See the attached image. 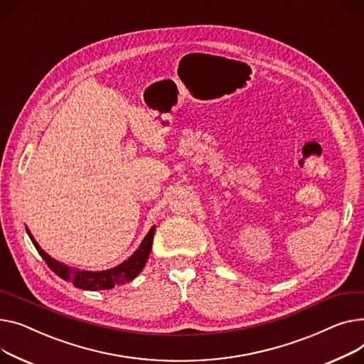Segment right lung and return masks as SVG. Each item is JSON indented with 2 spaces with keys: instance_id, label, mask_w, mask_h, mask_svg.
<instances>
[{
  "instance_id": "obj_1",
  "label": "right lung",
  "mask_w": 364,
  "mask_h": 364,
  "mask_svg": "<svg viewBox=\"0 0 364 364\" xmlns=\"http://www.w3.org/2000/svg\"><path fill=\"white\" fill-rule=\"evenodd\" d=\"M26 230H28L29 238L33 242L36 251L41 254V257L46 260L48 267L55 274L63 277L64 281H70L77 288L90 289V291H101V289H112L116 285L129 282L134 279V277L138 276V273L144 269V266L148 260L149 252H151L156 228L149 229L146 237L141 242L139 248L131 255L129 259L123 262L122 264H119L117 267H113L110 270H102V272H87V270H79V269H70L66 264L58 263L57 260L51 259L50 255L38 245V242L31 235L29 229H26Z\"/></svg>"
}]
</instances>
